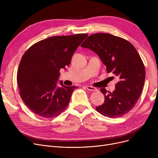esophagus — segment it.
Segmentation results:
<instances>
[{
	"mask_svg": "<svg viewBox=\"0 0 158 158\" xmlns=\"http://www.w3.org/2000/svg\"><path fill=\"white\" fill-rule=\"evenodd\" d=\"M86 88L89 91H92V92H95V91L97 90V89L95 87L93 86H86Z\"/></svg>",
	"mask_w": 158,
	"mask_h": 158,
	"instance_id": "esophagus-1",
	"label": "esophagus"
}]
</instances>
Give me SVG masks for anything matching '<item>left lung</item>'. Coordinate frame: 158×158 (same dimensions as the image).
<instances>
[{"label": "left lung", "instance_id": "8db88e82", "mask_svg": "<svg viewBox=\"0 0 158 158\" xmlns=\"http://www.w3.org/2000/svg\"><path fill=\"white\" fill-rule=\"evenodd\" d=\"M96 53L108 73L118 78L113 92L104 94V104L96 107L101 114L117 118L127 113L135 106L142 94L145 79L143 61L135 47L128 41L107 33L90 35L81 45Z\"/></svg>", "mask_w": 158, "mask_h": 158}]
</instances>
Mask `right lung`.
I'll list each match as a JSON object with an SVG mask.
<instances>
[{
    "label": "right lung",
    "mask_w": 158,
    "mask_h": 158,
    "mask_svg": "<svg viewBox=\"0 0 158 158\" xmlns=\"http://www.w3.org/2000/svg\"><path fill=\"white\" fill-rule=\"evenodd\" d=\"M87 34L56 36L38 41L25 52L20 61L17 82L22 101L40 117L51 118L68 106L77 86H66L61 81L60 70L70 64L77 48Z\"/></svg>",
    "instance_id": "obj_1"
}]
</instances>
